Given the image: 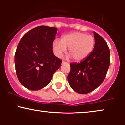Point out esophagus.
<instances>
[{
	"label": "esophagus",
	"mask_w": 125,
	"mask_h": 125,
	"mask_svg": "<svg viewBox=\"0 0 125 125\" xmlns=\"http://www.w3.org/2000/svg\"><path fill=\"white\" fill-rule=\"evenodd\" d=\"M65 63H66V62L65 61H63L62 62V64H65Z\"/></svg>",
	"instance_id": "esophagus-1"
}]
</instances>
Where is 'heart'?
<instances>
[{
	"label": "heart",
	"mask_w": 125,
	"mask_h": 125,
	"mask_svg": "<svg viewBox=\"0 0 125 125\" xmlns=\"http://www.w3.org/2000/svg\"><path fill=\"white\" fill-rule=\"evenodd\" d=\"M95 39L85 33L74 31L61 37V41L55 39L52 43L54 54L61 58L68 48V53L76 61L86 58L94 50Z\"/></svg>",
	"instance_id": "heart-1"
}]
</instances>
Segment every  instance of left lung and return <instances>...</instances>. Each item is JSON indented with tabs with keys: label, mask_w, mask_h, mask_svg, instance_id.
I'll list each match as a JSON object with an SVG mask.
<instances>
[{
	"label": "left lung",
	"mask_w": 125,
	"mask_h": 125,
	"mask_svg": "<svg viewBox=\"0 0 125 125\" xmlns=\"http://www.w3.org/2000/svg\"><path fill=\"white\" fill-rule=\"evenodd\" d=\"M94 34L95 44L92 52L80 63L70 64L69 83L81 94H88L99 86L110 65V51L106 42L97 33Z\"/></svg>",
	"instance_id": "obj_1"
}]
</instances>
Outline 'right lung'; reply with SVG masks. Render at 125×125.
<instances>
[{
	"label": "right lung",
	"mask_w": 125,
	"mask_h": 125,
	"mask_svg": "<svg viewBox=\"0 0 125 125\" xmlns=\"http://www.w3.org/2000/svg\"><path fill=\"white\" fill-rule=\"evenodd\" d=\"M57 28L39 26L25 34L19 43L15 56L17 77L27 89L38 90L51 82L62 61L54 55L52 43Z\"/></svg>",
	"instance_id": "obj_1"
}]
</instances>
